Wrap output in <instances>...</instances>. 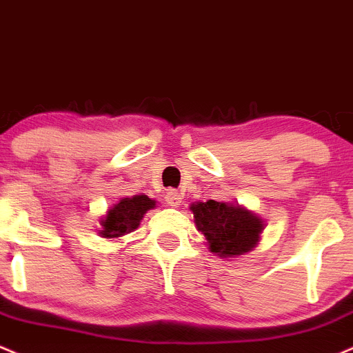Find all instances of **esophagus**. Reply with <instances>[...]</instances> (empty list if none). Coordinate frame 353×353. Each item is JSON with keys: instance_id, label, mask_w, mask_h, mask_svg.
Instances as JSON below:
<instances>
[{"instance_id": "1", "label": "esophagus", "mask_w": 353, "mask_h": 353, "mask_svg": "<svg viewBox=\"0 0 353 353\" xmlns=\"http://www.w3.org/2000/svg\"><path fill=\"white\" fill-rule=\"evenodd\" d=\"M165 201H167L168 206H172V208H178L181 203V194L178 193L176 190H170V192L165 194Z\"/></svg>"}]
</instances>
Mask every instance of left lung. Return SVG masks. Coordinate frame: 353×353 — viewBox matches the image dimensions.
Masks as SVG:
<instances>
[{"mask_svg": "<svg viewBox=\"0 0 353 353\" xmlns=\"http://www.w3.org/2000/svg\"><path fill=\"white\" fill-rule=\"evenodd\" d=\"M190 210L198 231L208 239L211 252L225 258L251 251L263 231V221L239 206L210 200L194 203Z\"/></svg>", "mask_w": 353, "mask_h": 353, "instance_id": "1", "label": "left lung"}]
</instances>
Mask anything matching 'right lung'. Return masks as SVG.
<instances>
[{"mask_svg": "<svg viewBox=\"0 0 353 353\" xmlns=\"http://www.w3.org/2000/svg\"><path fill=\"white\" fill-rule=\"evenodd\" d=\"M152 208H155V201L145 194L122 198L117 205H114V208L109 210L105 219H102L101 234L103 238H120L132 233L139 228L143 214Z\"/></svg>", "mask_w": 353, "mask_h": 353, "instance_id": "right-lung-1", "label": "right lung"}]
</instances>
